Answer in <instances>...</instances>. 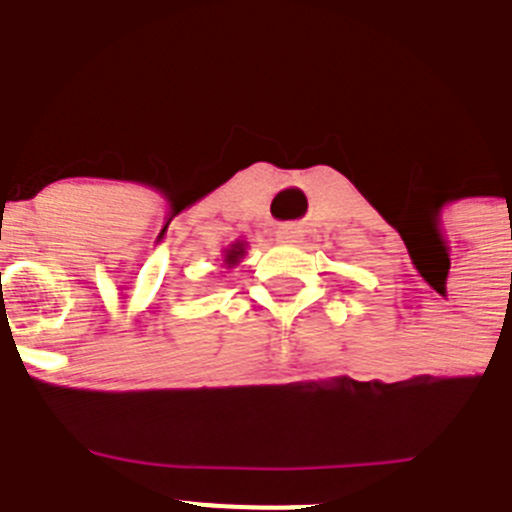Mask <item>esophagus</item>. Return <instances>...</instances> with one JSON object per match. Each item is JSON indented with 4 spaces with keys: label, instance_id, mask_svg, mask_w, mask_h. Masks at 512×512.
Masks as SVG:
<instances>
[{
    "label": "esophagus",
    "instance_id": "1",
    "mask_svg": "<svg viewBox=\"0 0 512 512\" xmlns=\"http://www.w3.org/2000/svg\"><path fill=\"white\" fill-rule=\"evenodd\" d=\"M303 239V229L296 227V224H285V227L278 229V242H290V245H296Z\"/></svg>",
    "mask_w": 512,
    "mask_h": 512
}]
</instances>
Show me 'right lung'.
<instances>
[{
	"instance_id": "right-lung-1",
	"label": "right lung",
	"mask_w": 512,
	"mask_h": 512,
	"mask_svg": "<svg viewBox=\"0 0 512 512\" xmlns=\"http://www.w3.org/2000/svg\"><path fill=\"white\" fill-rule=\"evenodd\" d=\"M242 257H245V242H234L229 245V250H224V265L234 267Z\"/></svg>"
}]
</instances>
